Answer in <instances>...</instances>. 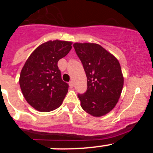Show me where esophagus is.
<instances>
[{
  "label": "esophagus",
  "instance_id": "1",
  "mask_svg": "<svg viewBox=\"0 0 153 153\" xmlns=\"http://www.w3.org/2000/svg\"><path fill=\"white\" fill-rule=\"evenodd\" d=\"M69 84H70V88H73V87H74V81H70Z\"/></svg>",
  "mask_w": 153,
  "mask_h": 153
}]
</instances>
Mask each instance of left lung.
<instances>
[{"instance_id":"left-lung-1","label":"left lung","mask_w":153,"mask_h":153,"mask_svg":"<svg viewBox=\"0 0 153 153\" xmlns=\"http://www.w3.org/2000/svg\"><path fill=\"white\" fill-rule=\"evenodd\" d=\"M74 47L87 77L86 91L77 95L81 107L93 117H102L115 107L122 93L120 63L99 44L76 43Z\"/></svg>"}]
</instances>
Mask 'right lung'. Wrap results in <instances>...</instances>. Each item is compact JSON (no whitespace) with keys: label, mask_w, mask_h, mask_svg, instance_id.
<instances>
[{"label":"right lung","mask_w":153,"mask_h":153,"mask_svg":"<svg viewBox=\"0 0 153 153\" xmlns=\"http://www.w3.org/2000/svg\"><path fill=\"white\" fill-rule=\"evenodd\" d=\"M71 44L57 40L46 42L24 64L19 83L27 102L36 110L49 112L62 104L69 85L62 79L57 62L70 52Z\"/></svg>","instance_id":"1"}]
</instances>
